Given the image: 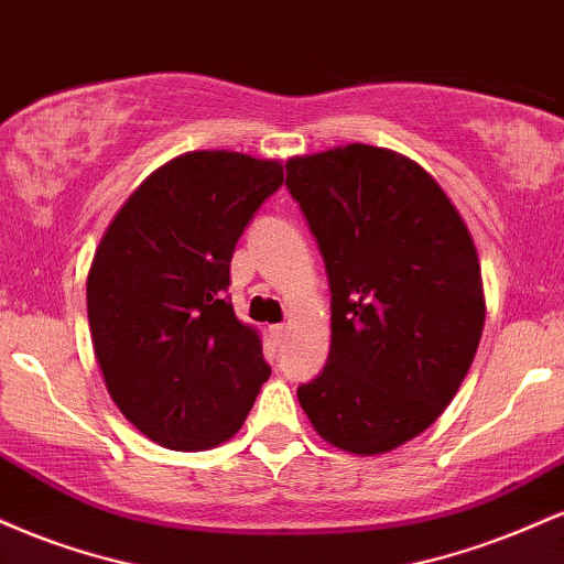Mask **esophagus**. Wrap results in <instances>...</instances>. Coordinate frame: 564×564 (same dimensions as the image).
Segmentation results:
<instances>
[{"label": "esophagus", "mask_w": 564, "mask_h": 564, "mask_svg": "<svg viewBox=\"0 0 564 564\" xmlns=\"http://www.w3.org/2000/svg\"><path fill=\"white\" fill-rule=\"evenodd\" d=\"M270 334H273V339L278 341V345H281V341L286 339V336H289V326H283V323H281V326H273V328H270Z\"/></svg>", "instance_id": "obj_1"}]
</instances>
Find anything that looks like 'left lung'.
<instances>
[{"instance_id":"left-lung-1","label":"left lung","mask_w":564,"mask_h":564,"mask_svg":"<svg viewBox=\"0 0 564 564\" xmlns=\"http://www.w3.org/2000/svg\"><path fill=\"white\" fill-rule=\"evenodd\" d=\"M332 289V349L296 390L315 432L355 456L390 453L437 422L485 326L471 232L424 166L339 145L286 161Z\"/></svg>"}]
</instances>
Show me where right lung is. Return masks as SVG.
<instances>
[{
    "label": "right lung",
    "instance_id": "add662e5",
    "mask_svg": "<svg viewBox=\"0 0 564 564\" xmlns=\"http://www.w3.org/2000/svg\"><path fill=\"white\" fill-rule=\"evenodd\" d=\"M283 164L191 151L134 187L97 243L87 315L119 411L172 451H209L241 430L270 377L260 332L225 300L251 215Z\"/></svg>",
    "mask_w": 564,
    "mask_h": 564
}]
</instances>
